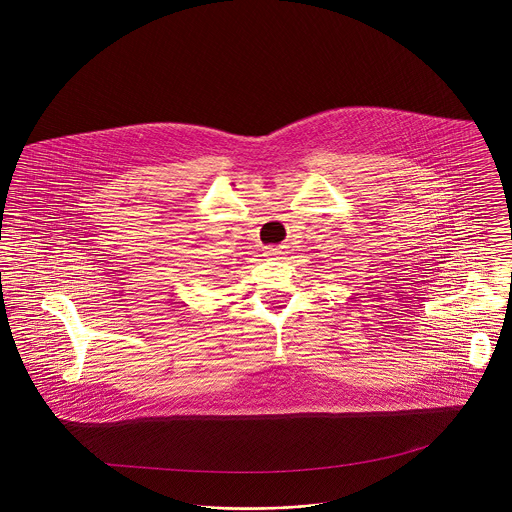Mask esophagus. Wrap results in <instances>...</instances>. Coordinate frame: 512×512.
Returning <instances> with one entry per match:
<instances>
[{"label": "esophagus", "instance_id": "34e87169", "mask_svg": "<svg viewBox=\"0 0 512 512\" xmlns=\"http://www.w3.org/2000/svg\"><path fill=\"white\" fill-rule=\"evenodd\" d=\"M266 254H268V256H278V254H282V248H280V246H268V248H266Z\"/></svg>", "mask_w": 512, "mask_h": 512}]
</instances>
